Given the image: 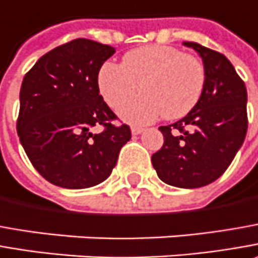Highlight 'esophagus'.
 <instances>
[{
    "label": "esophagus",
    "mask_w": 258,
    "mask_h": 258,
    "mask_svg": "<svg viewBox=\"0 0 258 258\" xmlns=\"http://www.w3.org/2000/svg\"><path fill=\"white\" fill-rule=\"evenodd\" d=\"M143 131H144V128H141V127H131L133 136H138V134H141Z\"/></svg>",
    "instance_id": "34e87169"
}]
</instances>
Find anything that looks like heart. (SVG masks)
I'll list each match as a JSON object with an SVG mask.
<instances>
[{
	"label": "heart",
	"mask_w": 258,
	"mask_h": 258,
	"mask_svg": "<svg viewBox=\"0 0 258 258\" xmlns=\"http://www.w3.org/2000/svg\"><path fill=\"white\" fill-rule=\"evenodd\" d=\"M102 100L114 110L130 100L138 85L141 95L120 110L125 122L144 125L164 115L182 118L197 105L206 85L200 58L170 45H146L128 51L121 66L107 61L97 74Z\"/></svg>",
	"instance_id": "b5f03b06"
}]
</instances>
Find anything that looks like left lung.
<instances>
[{"label": "left lung", "mask_w": 258, "mask_h": 258, "mask_svg": "<svg viewBox=\"0 0 258 258\" xmlns=\"http://www.w3.org/2000/svg\"><path fill=\"white\" fill-rule=\"evenodd\" d=\"M184 45L203 59L206 85L200 101L184 118L160 127L164 144L151 163L165 184L199 188L221 177L244 143L247 90L226 55L197 42Z\"/></svg>", "instance_id": "obj_1"}]
</instances>
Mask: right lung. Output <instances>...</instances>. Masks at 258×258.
I'll return each mask as SVG.
<instances>
[{"instance_id": "right-lung-1", "label": "right lung", "mask_w": 258, "mask_h": 258, "mask_svg": "<svg viewBox=\"0 0 258 258\" xmlns=\"http://www.w3.org/2000/svg\"><path fill=\"white\" fill-rule=\"evenodd\" d=\"M115 49L77 38L51 49L25 74L17 133L34 168L62 188L102 182L130 138L98 91L97 74ZM101 125L103 131L91 130Z\"/></svg>"}]
</instances>
